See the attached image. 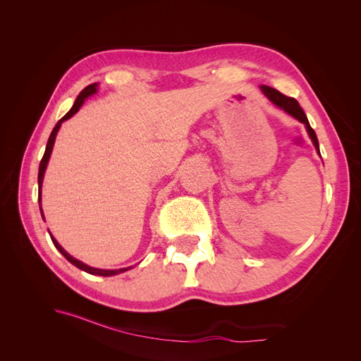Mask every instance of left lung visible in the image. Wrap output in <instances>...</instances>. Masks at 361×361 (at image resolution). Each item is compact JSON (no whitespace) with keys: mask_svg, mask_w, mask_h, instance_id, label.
<instances>
[{"mask_svg":"<svg viewBox=\"0 0 361 361\" xmlns=\"http://www.w3.org/2000/svg\"><path fill=\"white\" fill-rule=\"evenodd\" d=\"M260 89H262V92H264V94L268 97V99H269L272 104H274L276 106L281 108L283 111H286L288 114H290L292 117L300 120L301 123L305 125V129H307V133H309V135H310V138H312V141H313V145H314L316 150H318V154H319L318 137H316L314 130L312 129V126H310V123H309L307 116H305V113L302 111V108L300 106L298 101L293 99V97H289V96H286V94L280 93L279 90L272 89V87H268V85H260ZM319 155H321V154H319Z\"/></svg>","mask_w":361,"mask_h":361,"instance_id":"1","label":"left lung"}]
</instances>
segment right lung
I'll return each instance as SVG.
<instances>
[{"label":"right lung","mask_w":361,"mask_h":361,"mask_svg":"<svg viewBox=\"0 0 361 361\" xmlns=\"http://www.w3.org/2000/svg\"><path fill=\"white\" fill-rule=\"evenodd\" d=\"M96 89H97V82L87 85L85 89L78 94V97H76V101H75L73 106L69 110V113H68L66 116H64V117H61V118L59 120V122H57V125L54 126V129H52V133H51V135H49V138H48V145H47V149H45V154H43V158H42L40 166H39V176H37V182H39V207H40V190H42L43 174H45V170H47V166H48V161H49V157H51V152H52L54 141H56V135H57V133H59V129H60V126H61V123L64 122V120H68V118H71L75 113H78V110L81 108V105L84 104V101H85L89 96H92L93 93H96ZM40 214H42V218H43L42 207H40ZM48 232H49V231H48ZM49 235H51V233H49ZM51 239H52L54 245H56V248L60 251V253H61L64 257H66V259L71 262V264H73L76 268H80V269H82V271H85V272H89V274L110 277V276L120 274V272H125V271H128L129 268H133V267H129V268H120V269H99V268H92V267H89V265L82 264V262H80L78 259L72 257V256L68 253V251L64 250V248L56 241V238H52V235H51Z\"/></svg>","instance_id":"add662e5"}]
</instances>
